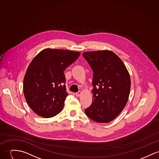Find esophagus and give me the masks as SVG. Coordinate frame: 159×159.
<instances>
[{"mask_svg": "<svg viewBox=\"0 0 159 159\" xmlns=\"http://www.w3.org/2000/svg\"><path fill=\"white\" fill-rule=\"evenodd\" d=\"M81 94H82V92H81L80 91H78L77 93H75V96H76L77 97H79V96L81 95Z\"/></svg>", "mask_w": 159, "mask_h": 159, "instance_id": "obj_1", "label": "esophagus"}]
</instances>
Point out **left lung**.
I'll return each instance as SVG.
<instances>
[{
	"label": "left lung",
	"instance_id": "obj_1",
	"mask_svg": "<svg viewBox=\"0 0 159 159\" xmlns=\"http://www.w3.org/2000/svg\"><path fill=\"white\" fill-rule=\"evenodd\" d=\"M82 56L93 71V102L85 110L86 115L96 122H110L128 102L131 88L129 73L111 51L85 52Z\"/></svg>",
	"mask_w": 159,
	"mask_h": 159
}]
</instances>
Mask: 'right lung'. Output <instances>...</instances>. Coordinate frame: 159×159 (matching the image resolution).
I'll use <instances>...</instances> for the list:
<instances>
[{
    "mask_svg": "<svg viewBox=\"0 0 159 159\" xmlns=\"http://www.w3.org/2000/svg\"><path fill=\"white\" fill-rule=\"evenodd\" d=\"M80 54L76 51L47 48L30 63L24 79V93L27 103L37 115L50 118L61 112L68 95L63 71Z\"/></svg>",
    "mask_w": 159,
    "mask_h": 159,
    "instance_id": "1",
    "label": "right lung"
}]
</instances>
